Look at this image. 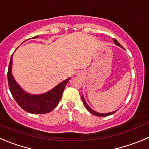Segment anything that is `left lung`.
Instances as JSON below:
<instances>
[{
  "label": "left lung",
  "instance_id": "obj_1",
  "mask_svg": "<svg viewBox=\"0 0 149 149\" xmlns=\"http://www.w3.org/2000/svg\"><path fill=\"white\" fill-rule=\"evenodd\" d=\"M113 41H114V43H115V45H118V46H119V47H120V48H123V46H122V45H120V43H119L117 41V40H115V39H113ZM81 100H82L83 104H84V107H85L87 109V110H88L89 112H90L91 114H93V115H95V116H99V117L108 116V115H112V114L115 113V112L117 111V110H115V111H113V112H108V113H100V112H95V110H93V109H92V108H90V107H89V105L87 104V102H86V101H85V99H84V95H81Z\"/></svg>",
  "mask_w": 149,
  "mask_h": 149
}]
</instances>
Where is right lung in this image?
Returning a JSON list of instances; mask_svg holds the SVG:
<instances>
[{
    "label": "right lung",
    "mask_w": 149,
    "mask_h": 149,
    "mask_svg": "<svg viewBox=\"0 0 149 149\" xmlns=\"http://www.w3.org/2000/svg\"><path fill=\"white\" fill-rule=\"evenodd\" d=\"M38 37L36 36L33 38L35 39ZM14 53L11 56L7 73L9 90L13 98L22 109L29 113L45 114L52 111L59 104L64 89L70 78L64 80L45 93L38 95L29 93L17 83L12 75V57Z\"/></svg>",
    "instance_id": "add662e5"
}]
</instances>
